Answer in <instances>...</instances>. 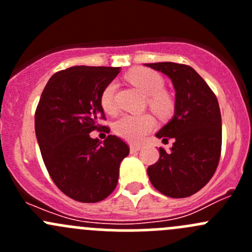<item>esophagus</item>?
I'll use <instances>...</instances> for the list:
<instances>
[{
  "mask_svg": "<svg viewBox=\"0 0 252 252\" xmlns=\"http://www.w3.org/2000/svg\"><path fill=\"white\" fill-rule=\"evenodd\" d=\"M141 149H142V145H140V144H130V151L131 152L140 151Z\"/></svg>",
  "mask_w": 252,
  "mask_h": 252,
  "instance_id": "obj_1",
  "label": "esophagus"
}]
</instances>
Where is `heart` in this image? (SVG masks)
<instances>
[{
	"label": "heart",
	"instance_id": "obj_1",
	"mask_svg": "<svg viewBox=\"0 0 252 252\" xmlns=\"http://www.w3.org/2000/svg\"><path fill=\"white\" fill-rule=\"evenodd\" d=\"M129 81L149 95V105L161 117H167L173 112L174 102L171 96L163 91L164 81L158 73L146 68H136L128 74ZM116 83H110L101 95V105L108 113L117 110ZM156 126V121L149 113L145 114H123L114 123V131L117 135L128 141L139 142L145 139Z\"/></svg>",
	"mask_w": 252,
	"mask_h": 252
}]
</instances>
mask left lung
Listing matches in <instances>:
<instances>
[{
	"label": "left lung",
	"mask_w": 252,
	"mask_h": 252,
	"mask_svg": "<svg viewBox=\"0 0 252 252\" xmlns=\"http://www.w3.org/2000/svg\"><path fill=\"white\" fill-rule=\"evenodd\" d=\"M163 73L175 91L174 116L156 136L174 139L171 151L159 147V158L147 168L155 189L169 197H188L215 174L222 147V118L216 95L190 65L146 63Z\"/></svg>",
	"instance_id": "1"
}]
</instances>
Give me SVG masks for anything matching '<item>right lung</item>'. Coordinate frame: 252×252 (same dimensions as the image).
<instances>
[{
  "label": "right lung",
  "mask_w": 252,
  "mask_h": 252,
  "mask_svg": "<svg viewBox=\"0 0 252 252\" xmlns=\"http://www.w3.org/2000/svg\"><path fill=\"white\" fill-rule=\"evenodd\" d=\"M121 68L77 65L50 78L35 112L42 159L58 189L79 202H98L117 187L129 146L116 135L90 133L105 118L101 95Z\"/></svg>",
  "instance_id": "right-lung-1"
}]
</instances>
